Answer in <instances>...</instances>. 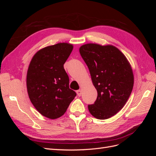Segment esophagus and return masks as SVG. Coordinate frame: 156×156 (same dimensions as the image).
Returning <instances> with one entry per match:
<instances>
[{
	"mask_svg": "<svg viewBox=\"0 0 156 156\" xmlns=\"http://www.w3.org/2000/svg\"><path fill=\"white\" fill-rule=\"evenodd\" d=\"M76 93H77V96H81V94H82V91H81V90H77V91H76Z\"/></svg>",
	"mask_w": 156,
	"mask_h": 156,
	"instance_id": "1",
	"label": "esophagus"
}]
</instances>
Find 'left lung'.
Returning a JSON list of instances; mask_svg holds the SVG:
<instances>
[{
	"instance_id": "8db88e82",
	"label": "left lung",
	"mask_w": 156,
	"mask_h": 156,
	"mask_svg": "<svg viewBox=\"0 0 156 156\" xmlns=\"http://www.w3.org/2000/svg\"><path fill=\"white\" fill-rule=\"evenodd\" d=\"M89 69L98 97L88 105L90 114L98 119H108L119 112L127 102L133 87L134 77L125 55L116 47L96 44L79 48Z\"/></svg>"
}]
</instances>
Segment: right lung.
Masks as SVG:
<instances>
[{"mask_svg": "<svg viewBox=\"0 0 156 156\" xmlns=\"http://www.w3.org/2000/svg\"><path fill=\"white\" fill-rule=\"evenodd\" d=\"M73 45L59 43L45 47L33 56L27 75V88L32 105L50 119L62 116L76 93L69 87L64 64Z\"/></svg>", "mask_w": 156, "mask_h": 156, "instance_id": "right-lung-1", "label": "right lung"}]
</instances>
